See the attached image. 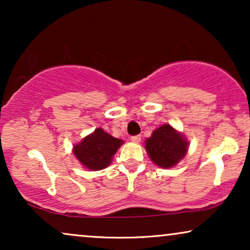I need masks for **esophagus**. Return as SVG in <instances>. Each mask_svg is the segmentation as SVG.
<instances>
[{
  "mask_svg": "<svg viewBox=\"0 0 250 250\" xmlns=\"http://www.w3.org/2000/svg\"><path fill=\"white\" fill-rule=\"evenodd\" d=\"M131 140H132V142L139 143L140 141H141V135H133V136H131Z\"/></svg>",
  "mask_w": 250,
  "mask_h": 250,
  "instance_id": "esophagus-1",
  "label": "esophagus"
}]
</instances>
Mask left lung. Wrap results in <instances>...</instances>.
Wrapping results in <instances>:
<instances>
[{"label": "left lung", "mask_w": 250, "mask_h": 250, "mask_svg": "<svg viewBox=\"0 0 250 250\" xmlns=\"http://www.w3.org/2000/svg\"><path fill=\"white\" fill-rule=\"evenodd\" d=\"M146 149L157 166L169 168L186 156L188 142L170 125H163L146 139Z\"/></svg>", "instance_id": "1"}]
</instances>
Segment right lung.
I'll use <instances>...</instances> for the list:
<instances>
[{"mask_svg":"<svg viewBox=\"0 0 250 250\" xmlns=\"http://www.w3.org/2000/svg\"><path fill=\"white\" fill-rule=\"evenodd\" d=\"M122 143V140L114 138L102 128H97L74 146V155L88 169H104L111 163L112 156Z\"/></svg>","mask_w":250,"mask_h":250,"instance_id":"1","label":"right lung"}]
</instances>
